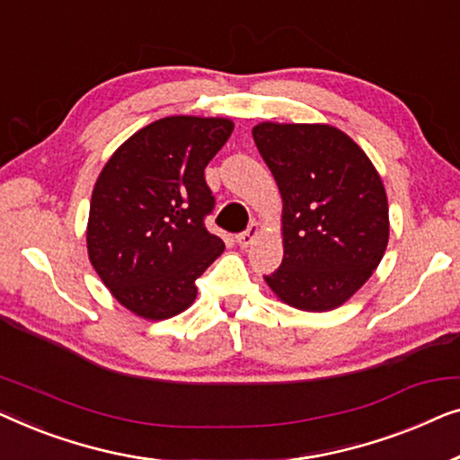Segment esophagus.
I'll return each mask as SVG.
<instances>
[{"instance_id":"obj_1","label":"esophagus","mask_w":460,"mask_h":460,"mask_svg":"<svg viewBox=\"0 0 460 460\" xmlns=\"http://www.w3.org/2000/svg\"><path fill=\"white\" fill-rule=\"evenodd\" d=\"M258 233H261V229H258V223H252L243 233H239L237 235L239 248H250V245L254 243V239L258 237Z\"/></svg>"}]
</instances>
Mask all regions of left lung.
Wrapping results in <instances>:
<instances>
[{
    "mask_svg": "<svg viewBox=\"0 0 460 460\" xmlns=\"http://www.w3.org/2000/svg\"><path fill=\"white\" fill-rule=\"evenodd\" d=\"M252 135L283 202V262L264 281L297 310L341 306L379 267L390 239L377 168L357 141L323 122L264 120Z\"/></svg>",
    "mask_w": 460,
    "mask_h": 460,
    "instance_id": "obj_1",
    "label": "left lung"
}]
</instances>
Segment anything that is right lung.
I'll return each mask as SVG.
<instances>
[{"mask_svg": "<svg viewBox=\"0 0 460 460\" xmlns=\"http://www.w3.org/2000/svg\"><path fill=\"white\" fill-rule=\"evenodd\" d=\"M231 133L223 116H166L133 133L95 181L89 261L116 302L141 319L190 308L196 279L223 254V239L204 227L215 208L204 168Z\"/></svg>", "mask_w": 460, "mask_h": 460, "instance_id": "obj_1", "label": "right lung"}]
</instances>
